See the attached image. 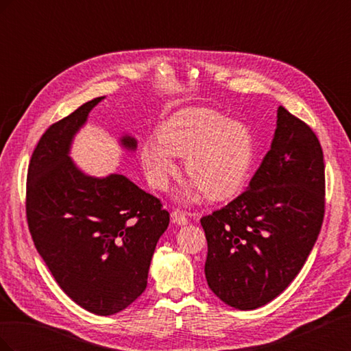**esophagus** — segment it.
I'll use <instances>...</instances> for the list:
<instances>
[{
  "label": "esophagus",
  "instance_id": "obj_1",
  "mask_svg": "<svg viewBox=\"0 0 351 351\" xmlns=\"http://www.w3.org/2000/svg\"><path fill=\"white\" fill-rule=\"evenodd\" d=\"M171 218L176 222L177 226H186L187 224V217H186V212L183 210H173L171 212Z\"/></svg>",
  "mask_w": 351,
  "mask_h": 351
}]
</instances>
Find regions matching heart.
<instances>
[{
	"label": "heart",
	"mask_w": 351,
	"mask_h": 351,
	"mask_svg": "<svg viewBox=\"0 0 351 351\" xmlns=\"http://www.w3.org/2000/svg\"><path fill=\"white\" fill-rule=\"evenodd\" d=\"M253 136L246 125L204 107L183 108L159 125L158 142L142 146L141 161L154 187L165 189L177 173L174 155L184 156L192 178L183 196L205 193L210 200L234 196L244 184L253 162Z\"/></svg>",
	"instance_id": "obj_1"
}]
</instances>
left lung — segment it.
I'll use <instances>...</instances> for the list:
<instances>
[{"label": "left lung", "instance_id": "8db88e82", "mask_svg": "<svg viewBox=\"0 0 351 351\" xmlns=\"http://www.w3.org/2000/svg\"><path fill=\"white\" fill-rule=\"evenodd\" d=\"M324 214L321 143L309 125L280 107L271 149L249 187L200 219L209 289L240 311L269 303L303 268Z\"/></svg>", "mask_w": 351, "mask_h": 351}]
</instances>
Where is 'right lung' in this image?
<instances>
[{"label": "right lung", "instance_id": "add662e5", "mask_svg": "<svg viewBox=\"0 0 351 351\" xmlns=\"http://www.w3.org/2000/svg\"><path fill=\"white\" fill-rule=\"evenodd\" d=\"M102 99L83 104L42 134L27 169L26 217L61 290L83 309L108 316L145 291L169 214L127 177H90L71 161L73 137ZM121 145L134 151L137 142L123 136Z\"/></svg>", "mask_w": 351, "mask_h": 351}]
</instances>
